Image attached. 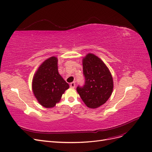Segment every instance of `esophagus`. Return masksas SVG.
I'll list each match as a JSON object with an SVG mask.
<instances>
[{"instance_id": "esophagus-1", "label": "esophagus", "mask_w": 152, "mask_h": 152, "mask_svg": "<svg viewBox=\"0 0 152 152\" xmlns=\"http://www.w3.org/2000/svg\"><path fill=\"white\" fill-rule=\"evenodd\" d=\"M70 88H74L75 87V82H72V83H70Z\"/></svg>"}]
</instances>
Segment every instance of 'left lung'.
Wrapping results in <instances>:
<instances>
[{
    "label": "left lung",
    "mask_w": 152,
    "mask_h": 152,
    "mask_svg": "<svg viewBox=\"0 0 152 152\" xmlns=\"http://www.w3.org/2000/svg\"><path fill=\"white\" fill-rule=\"evenodd\" d=\"M83 87L77 91L88 108H96L104 105L111 96L113 81L111 73L104 62L94 54L89 53L83 58Z\"/></svg>",
    "instance_id": "1"
}]
</instances>
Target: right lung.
<instances>
[{
  "label": "right lung",
  "instance_id": "1",
  "mask_svg": "<svg viewBox=\"0 0 152 152\" xmlns=\"http://www.w3.org/2000/svg\"><path fill=\"white\" fill-rule=\"evenodd\" d=\"M32 91L39 104L45 108L56 106L69 88L58 71V59L51 57L42 63L32 79Z\"/></svg>",
  "mask_w": 152,
  "mask_h": 152
}]
</instances>
